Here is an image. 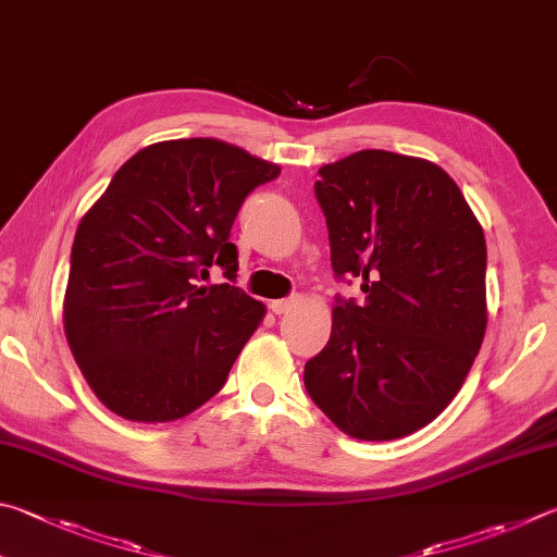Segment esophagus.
I'll use <instances>...</instances> for the list:
<instances>
[{
  "mask_svg": "<svg viewBox=\"0 0 557 557\" xmlns=\"http://www.w3.org/2000/svg\"><path fill=\"white\" fill-rule=\"evenodd\" d=\"M295 305H297V299H295V297H287V299L270 301V309L275 311V313H287L289 309H295Z\"/></svg>",
  "mask_w": 557,
  "mask_h": 557,
  "instance_id": "obj_1",
  "label": "esophagus"
}]
</instances>
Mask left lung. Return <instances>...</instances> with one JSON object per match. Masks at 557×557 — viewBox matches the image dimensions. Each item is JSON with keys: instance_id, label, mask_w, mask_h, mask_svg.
Segmentation results:
<instances>
[{"instance_id": "left-lung-1", "label": "left lung", "mask_w": 557, "mask_h": 557, "mask_svg": "<svg viewBox=\"0 0 557 557\" xmlns=\"http://www.w3.org/2000/svg\"><path fill=\"white\" fill-rule=\"evenodd\" d=\"M338 299L331 338L305 366L313 404L360 441L419 431L462 387L487 329V246L460 187L423 158L360 150L319 170Z\"/></svg>"}]
</instances>
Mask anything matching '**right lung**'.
<instances>
[{
  "mask_svg": "<svg viewBox=\"0 0 557 557\" xmlns=\"http://www.w3.org/2000/svg\"><path fill=\"white\" fill-rule=\"evenodd\" d=\"M280 165L219 138L146 146L83 216L63 321L97 399L128 421L187 417L224 387L265 317L236 282L231 226ZM211 267L230 280L201 286Z\"/></svg>",
  "mask_w": 557,
  "mask_h": 557,
  "instance_id": "add662e5",
  "label": "right lung"
}]
</instances>
